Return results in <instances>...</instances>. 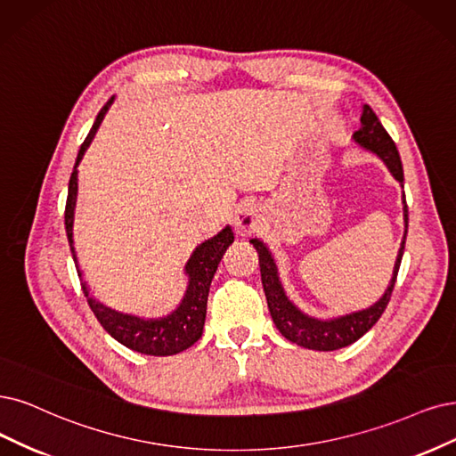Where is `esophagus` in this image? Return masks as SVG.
<instances>
[{
  "mask_svg": "<svg viewBox=\"0 0 456 456\" xmlns=\"http://www.w3.org/2000/svg\"><path fill=\"white\" fill-rule=\"evenodd\" d=\"M232 225L237 234L240 237H248V234L256 232L261 225V210L256 205H244L237 210L232 219Z\"/></svg>",
  "mask_w": 456,
  "mask_h": 456,
  "instance_id": "34e87169",
  "label": "esophagus"
}]
</instances>
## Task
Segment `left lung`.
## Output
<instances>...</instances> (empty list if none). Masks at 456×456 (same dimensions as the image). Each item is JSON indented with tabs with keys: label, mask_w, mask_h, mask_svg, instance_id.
I'll return each instance as SVG.
<instances>
[{
	"label": "left lung",
	"mask_w": 456,
	"mask_h": 456,
	"mask_svg": "<svg viewBox=\"0 0 456 456\" xmlns=\"http://www.w3.org/2000/svg\"><path fill=\"white\" fill-rule=\"evenodd\" d=\"M351 139L355 141L361 148L372 151L374 156H378L385 163V167L389 168L393 178L400 185H403V171H402V161L398 156L396 144L393 142L389 133L385 131V127L378 120L376 112L368 105H362L361 127H359V131L353 133ZM402 205H403V227H406V231H403V239H402L398 256L395 261L393 276H391L389 285H387L385 293L374 302L372 306H368L364 310H357V312H349V314H344L338 317L322 319V317H315V315L302 312L288 297V293H285L271 249H268V246L259 239L249 240V244H254V248L259 254L261 281H263V289L266 295V305H268V310H271L273 322H274L276 329L281 332V336H285L289 342L306 347V349L336 351V349H342L353 342H357L361 336H364L370 329L378 323V319L381 317V314L385 312L387 305H389V300H391V293L395 288L402 254H403V244H406V232H408L406 195H402Z\"/></svg>",
	"instance_id": "obj_1"
}]
</instances>
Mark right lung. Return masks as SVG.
<instances>
[{"label":"right lung","instance_id":"add662e5","mask_svg":"<svg viewBox=\"0 0 456 456\" xmlns=\"http://www.w3.org/2000/svg\"><path fill=\"white\" fill-rule=\"evenodd\" d=\"M114 95L107 101V105L101 109L97 114L95 122L88 133L86 141L82 142L77 163L71 173L69 180V193H67V205H65V231L67 239H69L71 254L77 265V273L82 283V291L88 298V305L101 323L116 342L122 346L144 353V355L154 357H167L176 355V353L191 347L202 334V327H205L207 319V302H208V291L212 278L217 271V265L222 261L225 249L232 244L234 234L229 225H225L222 231L208 240L200 242L185 263L183 274L188 276V285L178 306L163 317H141L134 314H124L114 308H109L103 302L97 300L88 288V281L84 280V273L80 271L75 240H73V227H75V210H77V197H78V165L90 148L95 133L107 116L110 105L114 103Z\"/></svg>","mask_w":456,"mask_h":456}]
</instances>
